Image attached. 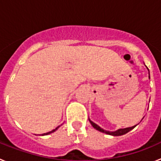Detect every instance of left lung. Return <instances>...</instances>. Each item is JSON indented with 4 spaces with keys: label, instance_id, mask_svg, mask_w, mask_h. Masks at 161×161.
Listing matches in <instances>:
<instances>
[{
    "label": "left lung",
    "instance_id": "left-lung-1",
    "mask_svg": "<svg viewBox=\"0 0 161 161\" xmlns=\"http://www.w3.org/2000/svg\"><path fill=\"white\" fill-rule=\"evenodd\" d=\"M148 69V68H147ZM149 78H150V76H149ZM89 122H90L91 125L94 127L96 130H99V131L101 132H103V133L105 134H107V135H110V136H123V135H124V134H126L127 132H129L130 130H131L132 129L134 128V127H136V126H131V127H126V128H123V129H119V130H115V131H108V130H104V129H102V127H100V126H98V125H97L96 123H94L93 122H92V121L90 120V119H89Z\"/></svg>",
    "mask_w": 161,
    "mask_h": 161
}]
</instances>
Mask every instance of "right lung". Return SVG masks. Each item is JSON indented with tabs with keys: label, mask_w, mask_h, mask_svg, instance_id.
Wrapping results in <instances>:
<instances>
[{
	"label": "right lung",
	"mask_w": 161,
	"mask_h": 161,
	"mask_svg": "<svg viewBox=\"0 0 161 161\" xmlns=\"http://www.w3.org/2000/svg\"><path fill=\"white\" fill-rule=\"evenodd\" d=\"M59 126H57V127H56V128H55V129H54V130H51V131H49V132H47V133L42 134V136H47V135H49V134H51V133H53V132H55V130H57L58 128H59Z\"/></svg>",
	"instance_id": "add662e5"
}]
</instances>
